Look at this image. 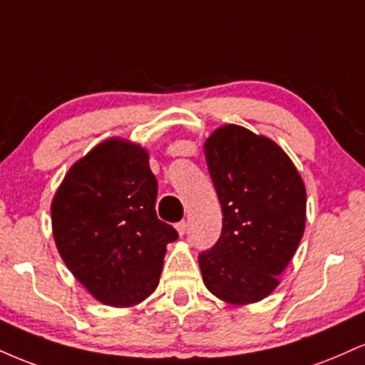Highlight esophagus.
Wrapping results in <instances>:
<instances>
[{"mask_svg":"<svg viewBox=\"0 0 365 365\" xmlns=\"http://www.w3.org/2000/svg\"><path fill=\"white\" fill-rule=\"evenodd\" d=\"M177 232H178L180 237L185 235V232H187V223H185V221H180V223H177Z\"/></svg>","mask_w":365,"mask_h":365,"instance_id":"obj_1","label":"esophagus"}]
</instances>
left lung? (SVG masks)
Wrapping results in <instances>:
<instances>
[{
    "instance_id": "1",
    "label": "left lung",
    "mask_w": 365,
    "mask_h": 365,
    "mask_svg": "<svg viewBox=\"0 0 365 365\" xmlns=\"http://www.w3.org/2000/svg\"><path fill=\"white\" fill-rule=\"evenodd\" d=\"M223 230L199 254L204 284L217 299L247 305L266 299L292 261L305 228V185L276 142L225 125L204 144Z\"/></svg>"
}]
</instances>
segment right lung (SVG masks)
Segmentation results:
<instances>
[{
    "mask_svg": "<svg viewBox=\"0 0 365 365\" xmlns=\"http://www.w3.org/2000/svg\"><path fill=\"white\" fill-rule=\"evenodd\" d=\"M149 154L104 140L68 170L51 204L53 237L66 267L94 299L130 307L156 290L177 230L156 215Z\"/></svg>",
    "mask_w": 365,
    "mask_h": 365,
    "instance_id": "add662e5",
    "label": "right lung"
}]
</instances>
